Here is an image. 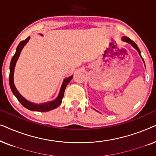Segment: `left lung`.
I'll list each match as a JSON object with an SVG mask.
<instances>
[{"instance_id": "1", "label": "left lung", "mask_w": 156, "mask_h": 156, "mask_svg": "<svg viewBox=\"0 0 156 156\" xmlns=\"http://www.w3.org/2000/svg\"><path fill=\"white\" fill-rule=\"evenodd\" d=\"M122 40L123 42H128V43H129V44H131L132 46L134 48L136 49V50L138 51V54L140 55V56L141 57V55H140V50H139V48H138V46H137V44H136L135 42H134L133 41H132V40L130 39V38H129V37H122ZM141 58H142V57H141ZM142 59H143V61H144V59L142 58Z\"/></svg>"}]
</instances>
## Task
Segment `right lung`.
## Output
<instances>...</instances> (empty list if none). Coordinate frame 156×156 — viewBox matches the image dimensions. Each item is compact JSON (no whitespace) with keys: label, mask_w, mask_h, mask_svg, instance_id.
<instances>
[{"label":"right lung","mask_w":156,"mask_h":156,"mask_svg":"<svg viewBox=\"0 0 156 156\" xmlns=\"http://www.w3.org/2000/svg\"><path fill=\"white\" fill-rule=\"evenodd\" d=\"M30 38V37H28L27 39H25V40H23V41H21L20 43H19L18 47H17L16 53H15L13 57H12L11 62H10V74H9L10 87V89H11L12 92L13 93V94L16 96L18 101H20V103L22 104L24 107H25L29 110L35 111V112H49V111H51L54 109V108H56L57 107H58V106L60 105L62 103V100L63 99L64 93H65L66 87H67L68 83L70 82V80H72V78L73 77V75H72L71 76H69V77L66 78L64 80L61 86L60 90H59V94L57 96L56 99L53 100V101L45 102V103H42L40 104H34L33 102H30L25 99V98L18 92L16 86H15L14 81H13V75H14V70H15V67H16V62L18 61V59L19 56H20V52L21 51H22L23 48H24V46L27 43V42L29 41Z\"/></svg>","instance_id":"obj_1"}]
</instances>
